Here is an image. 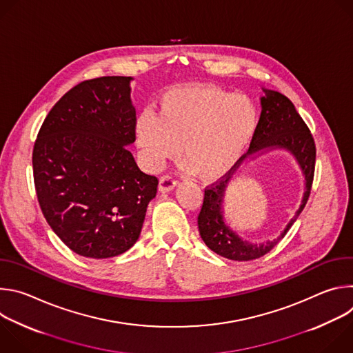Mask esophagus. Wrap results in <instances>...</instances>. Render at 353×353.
I'll list each match as a JSON object with an SVG mask.
<instances>
[{
  "instance_id": "esophagus-1",
  "label": "esophagus",
  "mask_w": 353,
  "mask_h": 353,
  "mask_svg": "<svg viewBox=\"0 0 353 353\" xmlns=\"http://www.w3.org/2000/svg\"><path fill=\"white\" fill-rule=\"evenodd\" d=\"M176 179L172 176V174H166V176H162L161 180H159V191L162 192H166V191H170L176 187Z\"/></svg>"
}]
</instances>
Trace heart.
<instances>
[{"mask_svg":"<svg viewBox=\"0 0 353 353\" xmlns=\"http://www.w3.org/2000/svg\"><path fill=\"white\" fill-rule=\"evenodd\" d=\"M259 125V110L247 96L212 85L173 88L158 114L138 119L137 138L150 166L177 154L203 180L225 176L241 158Z\"/></svg>","mask_w":353,"mask_h":353,"instance_id":"heart-1","label":"heart"}]
</instances>
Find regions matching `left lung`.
I'll list each match as a JSON object with an SVG mask.
<instances>
[{
    "instance_id": "8db88e82",
    "label": "left lung",
    "mask_w": 353,
    "mask_h": 353,
    "mask_svg": "<svg viewBox=\"0 0 353 353\" xmlns=\"http://www.w3.org/2000/svg\"><path fill=\"white\" fill-rule=\"evenodd\" d=\"M263 90L265 93V96L261 97L263 110L256 134L250 142L247 154L253 155L263 149L274 148L288 149L299 162L301 170H303L306 179V191L303 199H301V205L299 207L290 222L286 225L285 230L276 239L263 244H251L241 240V237L230 230L223 222L222 203L226 187L233 173L230 174V172H228L218 181L205 187L204 203L198 215V230L201 239L216 254L234 261H251L270 253L285 237L300 212L303 211L314 179L316 143L309 127L285 94L271 89Z\"/></svg>"
}]
</instances>
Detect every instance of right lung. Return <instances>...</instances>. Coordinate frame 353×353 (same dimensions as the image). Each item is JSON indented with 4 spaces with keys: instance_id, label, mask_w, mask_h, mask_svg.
I'll list each match as a JSON object with an SVG mask.
<instances>
[{
    "instance_id": "right-lung-1",
    "label": "right lung",
    "mask_w": 353,
    "mask_h": 353,
    "mask_svg": "<svg viewBox=\"0 0 353 353\" xmlns=\"http://www.w3.org/2000/svg\"><path fill=\"white\" fill-rule=\"evenodd\" d=\"M131 79L100 77L70 89L33 146L40 210L63 243L88 259L131 248L158 191V177L143 173L128 149L137 127Z\"/></svg>"
}]
</instances>
